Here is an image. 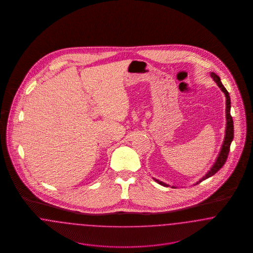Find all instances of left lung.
Instances as JSON below:
<instances>
[{
  "mask_svg": "<svg viewBox=\"0 0 253 253\" xmlns=\"http://www.w3.org/2000/svg\"><path fill=\"white\" fill-rule=\"evenodd\" d=\"M211 77L213 79V81L216 83L218 87L221 89V91L226 96V131H225L224 141H223V144L221 146V149H220V152L218 154V157H217L215 162L213 163L212 167L209 169V171L205 174L204 176L197 181L194 185H197V184H199L200 182H202L205 179L212 176L213 174L216 173L220 169L223 167V165L225 164V162H226V160L228 158L229 147H230V144H231V142L233 140V121H232V118L230 116V97H229V92L227 91L225 86L222 84V83L220 81V78L217 76L215 73H211ZM154 180L157 181L158 184H160V185H162L164 187H169V186L168 184H166V183H164L162 181L158 180V179H156V178H154ZM171 188H175V187L172 186Z\"/></svg>",
  "mask_w": 253,
  "mask_h": 253,
  "instance_id": "left-lung-1",
  "label": "left lung"
}]
</instances>
